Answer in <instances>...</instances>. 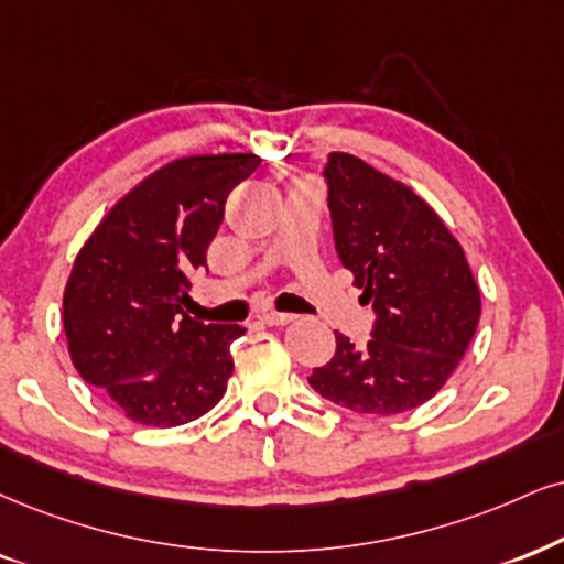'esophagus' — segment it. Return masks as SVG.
Here are the masks:
<instances>
[{
    "mask_svg": "<svg viewBox=\"0 0 564 564\" xmlns=\"http://www.w3.org/2000/svg\"><path fill=\"white\" fill-rule=\"evenodd\" d=\"M259 318H261V324H267V326H284V324L295 322L293 314H280V311H267V314H261Z\"/></svg>",
    "mask_w": 564,
    "mask_h": 564,
    "instance_id": "esophagus-1",
    "label": "esophagus"
}]
</instances>
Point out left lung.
I'll return each instance as SVG.
<instances>
[{
	"mask_svg": "<svg viewBox=\"0 0 564 564\" xmlns=\"http://www.w3.org/2000/svg\"><path fill=\"white\" fill-rule=\"evenodd\" d=\"M337 253L373 303L366 347L337 337L308 381L356 413L398 415L434 398L460 366L481 318L465 250L413 187L335 151L324 170Z\"/></svg>",
	"mask_w": 564,
	"mask_h": 564,
	"instance_id": "8db88e82",
	"label": "left lung"
}]
</instances>
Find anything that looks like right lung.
Listing matches in <instances>:
<instances>
[{"instance_id":"right-lung-1","label":"right lung","mask_w":564,"mask_h":564,"mask_svg":"<svg viewBox=\"0 0 564 564\" xmlns=\"http://www.w3.org/2000/svg\"><path fill=\"white\" fill-rule=\"evenodd\" d=\"M256 154L183 156L143 177L104 214L75 256L62 297L67 350L124 419L172 429L225 398L238 324L185 314L191 274Z\"/></svg>"}]
</instances>
